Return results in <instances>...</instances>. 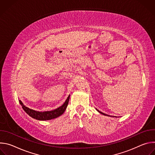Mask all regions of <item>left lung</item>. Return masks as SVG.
I'll list each match as a JSON object with an SVG mask.
<instances>
[{
	"instance_id": "left-lung-1",
	"label": "left lung",
	"mask_w": 155,
	"mask_h": 155,
	"mask_svg": "<svg viewBox=\"0 0 155 155\" xmlns=\"http://www.w3.org/2000/svg\"><path fill=\"white\" fill-rule=\"evenodd\" d=\"M97 111H99V110H97ZM101 114H102V115H107V116H109V115H106V114H104V113H102V112H100V111H99Z\"/></svg>"
}]
</instances>
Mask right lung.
Masks as SVG:
<instances>
[{
  "mask_svg": "<svg viewBox=\"0 0 155 155\" xmlns=\"http://www.w3.org/2000/svg\"><path fill=\"white\" fill-rule=\"evenodd\" d=\"M70 98V95L68 96V99H66L65 102L62 105L59 107V108L52 110V111H48V112H37L35 111V110H33L32 109L29 108L28 107H26L23 102H22L20 100L19 101L20 104L21 105L22 107H23V110L27 113L30 117H31L33 118H35L38 120H49L51 119H54L55 118H57L63 114L65 110L68 107L69 101Z\"/></svg>",
  "mask_w": 155,
  "mask_h": 155,
  "instance_id": "right-lung-1",
  "label": "right lung"
}]
</instances>
